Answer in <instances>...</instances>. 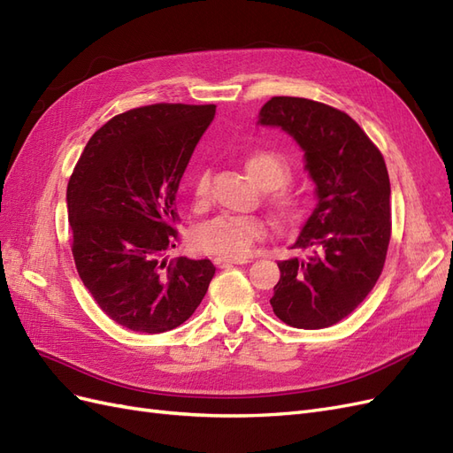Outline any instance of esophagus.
Returning <instances> with one entry per match:
<instances>
[{
    "label": "esophagus",
    "instance_id": "34e87169",
    "mask_svg": "<svg viewBox=\"0 0 453 453\" xmlns=\"http://www.w3.org/2000/svg\"><path fill=\"white\" fill-rule=\"evenodd\" d=\"M248 263H251L250 258H223V257H217L215 258V265L219 268H230V266H234V265H248Z\"/></svg>",
    "mask_w": 453,
    "mask_h": 453
}]
</instances>
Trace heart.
I'll list each match as a JSON object with an SVG mask.
<instances>
[{
    "mask_svg": "<svg viewBox=\"0 0 453 453\" xmlns=\"http://www.w3.org/2000/svg\"><path fill=\"white\" fill-rule=\"evenodd\" d=\"M243 166L251 181L260 188H268V203L283 225H293L304 215L308 196L303 190L287 187L291 180V166L285 157L273 150L255 149L243 158ZM210 172H200L195 180L193 200L196 208H203L210 202ZM268 234L265 219L255 215L245 217H215L213 221L202 225L196 234L198 250L223 258L248 257L257 242H263Z\"/></svg>",
    "mask_w": 453,
    "mask_h": 453,
    "instance_id": "1",
    "label": "heart"
}]
</instances>
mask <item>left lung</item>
Instances as JSON below:
<instances>
[{"instance_id":"obj_1","label":"left lung","mask_w":453,"mask_h":453,"mask_svg":"<svg viewBox=\"0 0 453 453\" xmlns=\"http://www.w3.org/2000/svg\"><path fill=\"white\" fill-rule=\"evenodd\" d=\"M296 140L315 183L318 205L295 250L304 258L278 263L270 304L295 328L342 321L372 291L391 238V185L380 149L348 113L326 104L273 96L258 113Z\"/></svg>"}]
</instances>
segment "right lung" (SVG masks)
Returning a JSON list of instances; mask_svg holds the SVG:
<instances>
[{"instance_id":"obj_1","label":"right lung","mask_w":453,"mask_h":453,"mask_svg":"<svg viewBox=\"0 0 453 453\" xmlns=\"http://www.w3.org/2000/svg\"><path fill=\"white\" fill-rule=\"evenodd\" d=\"M215 105L153 104L96 130L67 183L72 253L81 281L109 319L166 333L200 306L211 260L166 251L177 242L175 195Z\"/></svg>"}]
</instances>
